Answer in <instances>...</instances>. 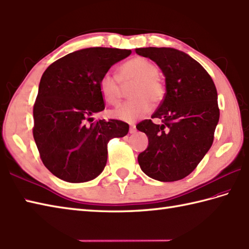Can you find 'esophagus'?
I'll use <instances>...</instances> for the list:
<instances>
[{
  "label": "esophagus",
  "mask_w": 249,
  "mask_h": 249,
  "mask_svg": "<svg viewBox=\"0 0 249 249\" xmlns=\"http://www.w3.org/2000/svg\"><path fill=\"white\" fill-rule=\"evenodd\" d=\"M129 132H130L131 134L135 133V132H136V126H135V124H131V125H130V130H129Z\"/></svg>",
  "instance_id": "1"
}]
</instances>
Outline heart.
Instances as JSON below:
<instances>
[{
  "mask_svg": "<svg viewBox=\"0 0 249 249\" xmlns=\"http://www.w3.org/2000/svg\"><path fill=\"white\" fill-rule=\"evenodd\" d=\"M159 69L144 57H133L118 69L117 77L105 73L99 80L100 93L109 105L117 106L123 94L122 85L134 82L129 96L132 98L113 111V116L125 123H133L151 110V102L159 104L165 95V87L158 77Z\"/></svg>",
  "mask_w": 249,
  "mask_h": 249,
  "instance_id": "heart-1",
  "label": "heart"
}]
</instances>
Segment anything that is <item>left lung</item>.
<instances>
[{"instance_id":"left-lung-1","label":"left lung","mask_w":249,"mask_h":249,"mask_svg":"<svg viewBox=\"0 0 249 249\" xmlns=\"http://www.w3.org/2000/svg\"><path fill=\"white\" fill-rule=\"evenodd\" d=\"M158 64L166 92L151 118L136 129L148 136V147L138 157L142 171L160 181L185 178L203 159L214 141L219 120L217 90L210 74L190 55L174 48H136Z\"/></svg>"}]
</instances>
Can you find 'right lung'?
Here are the masks:
<instances>
[{
  "label": "right lung",
  "mask_w": 249,
  "mask_h": 249,
  "mask_svg": "<svg viewBox=\"0 0 249 249\" xmlns=\"http://www.w3.org/2000/svg\"><path fill=\"white\" fill-rule=\"evenodd\" d=\"M131 50L93 47L71 53L45 71L33 106V138L44 165L58 178L85 182L107 161V144L128 134L129 124L109 119L92 123L105 108L99 80Z\"/></svg>",
  "instance_id": "1"
}]
</instances>
